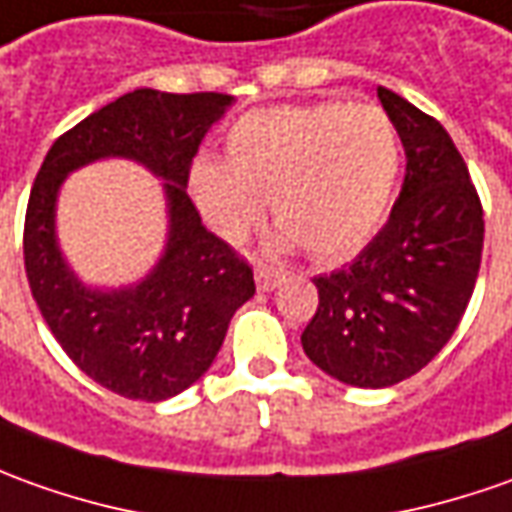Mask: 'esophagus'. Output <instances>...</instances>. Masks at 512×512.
<instances>
[{
	"mask_svg": "<svg viewBox=\"0 0 512 512\" xmlns=\"http://www.w3.org/2000/svg\"><path fill=\"white\" fill-rule=\"evenodd\" d=\"M255 283L260 291H274L277 285L283 283V271L266 269V266H257L255 269Z\"/></svg>",
	"mask_w": 512,
	"mask_h": 512,
	"instance_id": "obj_1",
	"label": "esophagus"
}]
</instances>
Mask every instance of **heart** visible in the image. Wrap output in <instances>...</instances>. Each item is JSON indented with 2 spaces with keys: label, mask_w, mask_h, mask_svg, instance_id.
I'll list each match as a JSON object with an SVG mask.
<instances>
[{
  "label": "heart",
  "mask_w": 512,
  "mask_h": 512,
  "mask_svg": "<svg viewBox=\"0 0 512 512\" xmlns=\"http://www.w3.org/2000/svg\"><path fill=\"white\" fill-rule=\"evenodd\" d=\"M224 159L198 156L190 190L221 238L238 241L269 198L285 243L316 260L353 255L387 215L401 142L378 106L285 103L238 117Z\"/></svg>",
  "instance_id": "b5f03b06"
}]
</instances>
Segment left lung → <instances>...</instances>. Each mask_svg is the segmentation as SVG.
<instances>
[{"mask_svg": "<svg viewBox=\"0 0 512 512\" xmlns=\"http://www.w3.org/2000/svg\"><path fill=\"white\" fill-rule=\"evenodd\" d=\"M406 151L389 221L342 269L314 277L302 350L350 387H392L420 373L454 336L482 263V201L448 131L378 86Z\"/></svg>", "mask_w": 512, "mask_h": 512, "instance_id": "1", "label": "left lung"}]
</instances>
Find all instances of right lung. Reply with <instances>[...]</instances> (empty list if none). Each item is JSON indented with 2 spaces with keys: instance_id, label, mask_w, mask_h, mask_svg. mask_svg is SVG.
<instances>
[{
  "instance_id": "right-lung-1",
  "label": "right lung",
  "mask_w": 512,
  "mask_h": 512,
  "mask_svg": "<svg viewBox=\"0 0 512 512\" xmlns=\"http://www.w3.org/2000/svg\"><path fill=\"white\" fill-rule=\"evenodd\" d=\"M232 95L134 89L55 139L24 215V271L38 311L64 353L92 381L131 401H168L218 356L229 319L255 294L252 266L201 224L187 196L201 137ZM134 158L166 179V255L142 284L86 289L54 241V201L66 172L95 158Z\"/></svg>"
}]
</instances>
